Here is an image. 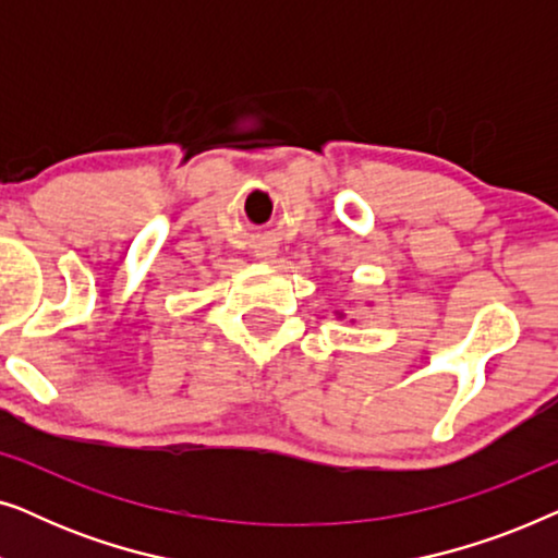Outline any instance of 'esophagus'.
Returning <instances> with one entry per match:
<instances>
[{
	"label": "esophagus",
	"mask_w": 558,
	"mask_h": 558,
	"mask_svg": "<svg viewBox=\"0 0 558 558\" xmlns=\"http://www.w3.org/2000/svg\"><path fill=\"white\" fill-rule=\"evenodd\" d=\"M256 256L262 258V262H274V258H277V248H271V246H264L262 251H258Z\"/></svg>",
	"instance_id": "obj_1"
}]
</instances>
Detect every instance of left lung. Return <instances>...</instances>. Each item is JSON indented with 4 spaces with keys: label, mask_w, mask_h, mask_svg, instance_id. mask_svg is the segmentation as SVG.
<instances>
[{
    "label": "left lung",
    "mask_w": 558,
    "mask_h": 558,
    "mask_svg": "<svg viewBox=\"0 0 558 558\" xmlns=\"http://www.w3.org/2000/svg\"><path fill=\"white\" fill-rule=\"evenodd\" d=\"M335 315H338V319H345V312L342 310H335ZM350 323H353V319H350Z\"/></svg>",
    "instance_id": "1"
}]
</instances>
